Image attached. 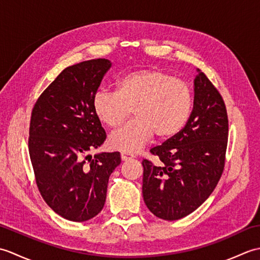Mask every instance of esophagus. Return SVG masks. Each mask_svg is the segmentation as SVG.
Listing matches in <instances>:
<instances>
[{
  "label": "esophagus",
  "mask_w": 260,
  "mask_h": 260,
  "mask_svg": "<svg viewBox=\"0 0 260 260\" xmlns=\"http://www.w3.org/2000/svg\"><path fill=\"white\" fill-rule=\"evenodd\" d=\"M133 157H135L134 154H131V153H127V152L121 153V159H123V161H127V159L133 158Z\"/></svg>",
  "instance_id": "obj_1"
}]
</instances>
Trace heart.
<instances>
[{"mask_svg": "<svg viewBox=\"0 0 260 260\" xmlns=\"http://www.w3.org/2000/svg\"><path fill=\"white\" fill-rule=\"evenodd\" d=\"M193 108V93L184 80L164 71L141 69L124 75L116 91L98 90L92 97L96 117L109 128L124 123L131 109L135 118L109 139L115 150L134 153L154 134L169 139L183 129Z\"/></svg>", "mask_w": 260, "mask_h": 260, "instance_id": "b5f03b06", "label": "heart"}]
</instances>
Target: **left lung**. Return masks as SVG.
<instances>
[{
    "instance_id": "1",
    "label": "left lung",
    "mask_w": 260,
    "mask_h": 260,
    "mask_svg": "<svg viewBox=\"0 0 260 260\" xmlns=\"http://www.w3.org/2000/svg\"><path fill=\"white\" fill-rule=\"evenodd\" d=\"M229 123L222 96L206 74L194 79V102L179 134L150 150L161 163L143 159V198L150 211L168 221L192 213L221 178Z\"/></svg>"
}]
</instances>
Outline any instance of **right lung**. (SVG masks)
<instances>
[{"label":"right lung","mask_w":260,"mask_h":260,"mask_svg":"<svg viewBox=\"0 0 260 260\" xmlns=\"http://www.w3.org/2000/svg\"><path fill=\"white\" fill-rule=\"evenodd\" d=\"M110 67L102 58L69 66L32 108L29 153L38 190L70 221H87L102 211L108 179L120 164L119 152L87 155L106 139L92 97Z\"/></svg>","instance_id":"1"}]
</instances>
